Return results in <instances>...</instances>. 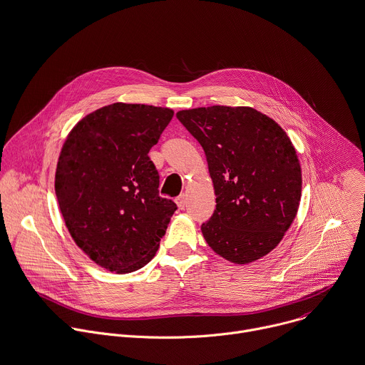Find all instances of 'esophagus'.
Returning <instances> with one entry per match:
<instances>
[{"mask_svg": "<svg viewBox=\"0 0 365 365\" xmlns=\"http://www.w3.org/2000/svg\"><path fill=\"white\" fill-rule=\"evenodd\" d=\"M175 202H176V205H178L179 209H185V206H186V203H187V197H186V195L183 193V195L178 196V197L175 199Z\"/></svg>", "mask_w": 365, "mask_h": 365, "instance_id": "1", "label": "esophagus"}]
</instances>
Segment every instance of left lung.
<instances>
[{"instance_id": "8db88e82", "label": "left lung", "mask_w": 365, "mask_h": 365, "mask_svg": "<svg viewBox=\"0 0 365 365\" xmlns=\"http://www.w3.org/2000/svg\"><path fill=\"white\" fill-rule=\"evenodd\" d=\"M176 116L202 145L215 187V213L202 225L206 243L235 264L269 255L302 197V168L287 133L250 106L215 105Z\"/></svg>"}]
</instances>
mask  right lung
Here are the masks:
<instances>
[{
  "instance_id": "obj_1",
  "label": "right lung",
  "mask_w": 365,
  "mask_h": 365,
  "mask_svg": "<svg viewBox=\"0 0 365 365\" xmlns=\"http://www.w3.org/2000/svg\"><path fill=\"white\" fill-rule=\"evenodd\" d=\"M173 118L169 108L116 102L82 118L68 133L55 193L75 245L118 274L148 264L178 209L159 196L148 156Z\"/></svg>"
}]
</instances>
